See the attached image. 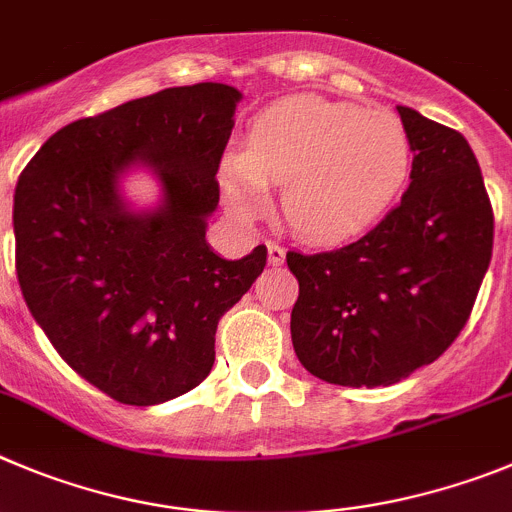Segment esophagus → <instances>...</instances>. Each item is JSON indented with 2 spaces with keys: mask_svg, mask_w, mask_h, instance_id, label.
<instances>
[{
  "mask_svg": "<svg viewBox=\"0 0 512 512\" xmlns=\"http://www.w3.org/2000/svg\"><path fill=\"white\" fill-rule=\"evenodd\" d=\"M266 251H269L271 266H281L284 264V259H287V251H284V246H279L276 241H266Z\"/></svg>",
  "mask_w": 512,
  "mask_h": 512,
  "instance_id": "esophagus-1",
  "label": "esophagus"
}]
</instances>
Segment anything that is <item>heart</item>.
<instances>
[{
  "label": "heart",
  "instance_id": "1",
  "mask_svg": "<svg viewBox=\"0 0 512 512\" xmlns=\"http://www.w3.org/2000/svg\"><path fill=\"white\" fill-rule=\"evenodd\" d=\"M409 172L411 142L398 116L297 96L253 121L243 152L225 157L220 185L238 218L264 213L269 187H284L281 213L297 236L342 243L388 213Z\"/></svg>",
  "mask_w": 512,
  "mask_h": 512
}]
</instances>
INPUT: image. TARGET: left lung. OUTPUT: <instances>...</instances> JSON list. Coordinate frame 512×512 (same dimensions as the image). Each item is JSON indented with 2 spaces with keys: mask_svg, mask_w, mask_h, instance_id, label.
Listing matches in <instances>:
<instances>
[{
  "mask_svg": "<svg viewBox=\"0 0 512 512\" xmlns=\"http://www.w3.org/2000/svg\"><path fill=\"white\" fill-rule=\"evenodd\" d=\"M396 109L414 152L401 203L355 243L287 253L294 353L335 386H393L434 363L470 320L492 259V205L467 139Z\"/></svg>",
  "mask_w": 512,
  "mask_h": 512,
  "instance_id": "1",
  "label": "left lung"
}]
</instances>
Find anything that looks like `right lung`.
I'll return each instance as SVG.
<instances>
[{"mask_svg": "<svg viewBox=\"0 0 512 512\" xmlns=\"http://www.w3.org/2000/svg\"><path fill=\"white\" fill-rule=\"evenodd\" d=\"M241 91L164 88L55 131L14 187V264L22 297L60 358L129 406H154L208 378L215 330L266 266L205 241L215 172ZM147 166L154 211H131L118 180Z\"/></svg>", "mask_w": 512, "mask_h": 512, "instance_id": "1", "label": "right lung"}]
</instances>
